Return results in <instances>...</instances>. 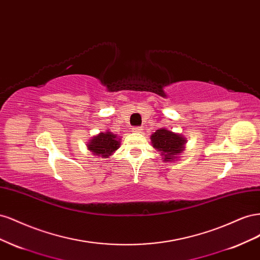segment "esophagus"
I'll list each match as a JSON object with an SVG mask.
<instances>
[{
	"label": "esophagus",
	"mask_w": 260,
	"mask_h": 260,
	"mask_svg": "<svg viewBox=\"0 0 260 260\" xmlns=\"http://www.w3.org/2000/svg\"><path fill=\"white\" fill-rule=\"evenodd\" d=\"M142 128H140V127H135V128H132V132H136V133H140V132H142Z\"/></svg>",
	"instance_id": "esophagus-1"
}]
</instances>
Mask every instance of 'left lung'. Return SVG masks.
Returning a JSON list of instances; mask_svg holds the SVG:
<instances>
[{
  "label": "left lung",
  "mask_w": 260,
  "mask_h": 260,
  "mask_svg": "<svg viewBox=\"0 0 260 260\" xmlns=\"http://www.w3.org/2000/svg\"><path fill=\"white\" fill-rule=\"evenodd\" d=\"M151 142L157 152H160L164 161L175 162L179 160L180 155L185 149L187 140L181 133H176L167 128H160L151 136Z\"/></svg>",
  "instance_id": "1"
}]
</instances>
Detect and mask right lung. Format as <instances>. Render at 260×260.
Masks as SVG:
<instances>
[{
    "instance_id": "1",
    "label": "right lung",
    "mask_w": 260,
    "mask_h": 260,
    "mask_svg": "<svg viewBox=\"0 0 260 260\" xmlns=\"http://www.w3.org/2000/svg\"><path fill=\"white\" fill-rule=\"evenodd\" d=\"M120 140L121 139L118 138L117 135L106 130L105 132H100L99 135L89 140L86 146L94 156L108 158L120 147Z\"/></svg>"
}]
</instances>
